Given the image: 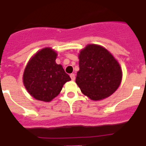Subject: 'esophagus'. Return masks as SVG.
I'll use <instances>...</instances> for the list:
<instances>
[{
	"instance_id": "esophagus-1",
	"label": "esophagus",
	"mask_w": 146,
	"mask_h": 146,
	"mask_svg": "<svg viewBox=\"0 0 146 146\" xmlns=\"http://www.w3.org/2000/svg\"><path fill=\"white\" fill-rule=\"evenodd\" d=\"M70 77H71V79H72V80H75V75H74V74H71Z\"/></svg>"
}]
</instances>
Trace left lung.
I'll list each match as a JSON object with an SVG mask.
<instances>
[{"instance_id": "8db88e82", "label": "left lung", "mask_w": 146, "mask_h": 146, "mask_svg": "<svg viewBox=\"0 0 146 146\" xmlns=\"http://www.w3.org/2000/svg\"><path fill=\"white\" fill-rule=\"evenodd\" d=\"M79 60L80 70L75 81L85 96L97 101L117 90L122 77L121 67L107 49L88 44L80 52Z\"/></svg>"}]
</instances>
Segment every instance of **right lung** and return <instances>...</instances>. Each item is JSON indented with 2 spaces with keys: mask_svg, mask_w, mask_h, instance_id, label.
<instances>
[{
  "mask_svg": "<svg viewBox=\"0 0 146 146\" xmlns=\"http://www.w3.org/2000/svg\"><path fill=\"white\" fill-rule=\"evenodd\" d=\"M56 53L50 48L42 49L33 56L25 68L23 82L36 99L50 102L71 80L61 65L56 64Z\"/></svg>",
  "mask_w": 146,
  "mask_h": 146,
  "instance_id": "1",
  "label": "right lung"
}]
</instances>
